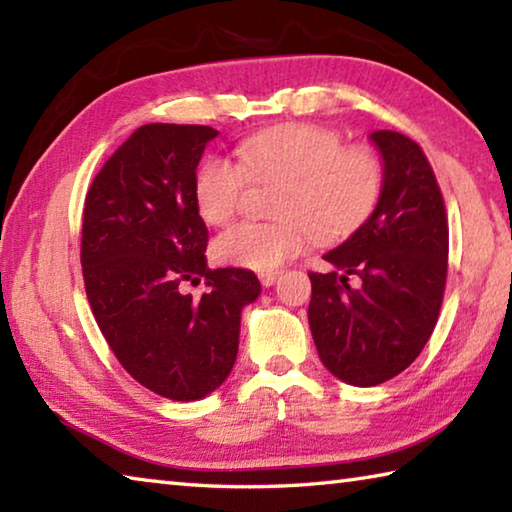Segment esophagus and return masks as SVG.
Here are the masks:
<instances>
[{
	"instance_id": "obj_1",
	"label": "esophagus",
	"mask_w": 512,
	"mask_h": 512,
	"mask_svg": "<svg viewBox=\"0 0 512 512\" xmlns=\"http://www.w3.org/2000/svg\"><path fill=\"white\" fill-rule=\"evenodd\" d=\"M277 277H280V271H273V273H262L259 275V282L264 284V287H273L277 282Z\"/></svg>"
}]
</instances>
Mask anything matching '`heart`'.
I'll use <instances>...</instances> for the list:
<instances>
[{"mask_svg":"<svg viewBox=\"0 0 512 512\" xmlns=\"http://www.w3.org/2000/svg\"><path fill=\"white\" fill-rule=\"evenodd\" d=\"M250 183H280L275 221L232 225L214 241L225 264L273 273L318 241L348 237L375 210L384 183L377 153L345 144L341 133L314 124H284L250 135L237 146V162L207 158L196 171L194 201L205 223L235 219Z\"/></svg>","mask_w":512,"mask_h":512,"instance_id":"heart-1","label":"heart"}]
</instances>
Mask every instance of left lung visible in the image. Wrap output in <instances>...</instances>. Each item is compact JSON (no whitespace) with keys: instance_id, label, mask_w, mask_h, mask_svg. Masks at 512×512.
Listing matches in <instances>:
<instances>
[{"instance_id":"left-lung-1","label":"left lung","mask_w":512,"mask_h":512,"mask_svg":"<svg viewBox=\"0 0 512 512\" xmlns=\"http://www.w3.org/2000/svg\"><path fill=\"white\" fill-rule=\"evenodd\" d=\"M384 160L375 212L309 273V327L325 368L352 386H377L418 359L445 296L449 228L427 155L411 137L375 131ZM357 274L362 287L347 280Z\"/></svg>"}]
</instances>
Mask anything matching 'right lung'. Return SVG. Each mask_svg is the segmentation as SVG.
<instances>
[{"label":"right lung","instance_id":"obj_1","mask_svg":"<svg viewBox=\"0 0 512 512\" xmlns=\"http://www.w3.org/2000/svg\"><path fill=\"white\" fill-rule=\"evenodd\" d=\"M216 135L210 126H140L85 196L81 266L94 320L128 375L176 402L201 400L230 375L241 309L262 291L246 268H207L194 180ZM201 279V299L182 291Z\"/></svg>","mask_w":512,"mask_h":512}]
</instances>
